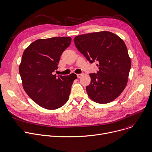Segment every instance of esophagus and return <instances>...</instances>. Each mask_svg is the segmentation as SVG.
I'll use <instances>...</instances> for the list:
<instances>
[{"mask_svg": "<svg viewBox=\"0 0 152 152\" xmlns=\"http://www.w3.org/2000/svg\"><path fill=\"white\" fill-rule=\"evenodd\" d=\"M83 74H78L77 75V77H78V78H80L81 77V76H83Z\"/></svg>", "mask_w": 152, "mask_h": 152, "instance_id": "1", "label": "esophagus"}]
</instances>
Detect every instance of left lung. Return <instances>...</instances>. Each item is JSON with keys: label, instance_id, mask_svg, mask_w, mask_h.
<instances>
[{"label": "left lung", "instance_id": "1", "mask_svg": "<svg viewBox=\"0 0 152 152\" xmlns=\"http://www.w3.org/2000/svg\"><path fill=\"white\" fill-rule=\"evenodd\" d=\"M74 42L90 63L98 62L99 71L90 74L91 82L86 86L89 98L99 104L114 100L125 89L131 66L124 41L113 33L102 31L78 35Z\"/></svg>", "mask_w": 152, "mask_h": 152}]
</instances>
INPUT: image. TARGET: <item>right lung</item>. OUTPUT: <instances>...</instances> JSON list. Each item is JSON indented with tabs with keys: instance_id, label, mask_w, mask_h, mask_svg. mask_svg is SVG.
Listing matches in <instances>:
<instances>
[{
	"instance_id": "obj_1",
	"label": "right lung",
	"mask_w": 152,
	"mask_h": 152,
	"mask_svg": "<svg viewBox=\"0 0 152 152\" xmlns=\"http://www.w3.org/2000/svg\"><path fill=\"white\" fill-rule=\"evenodd\" d=\"M71 42L70 37L40 39L30 44L23 54L19 73L23 88L28 96L42 108L57 109L68 101L77 75L57 76L53 72Z\"/></svg>"
}]
</instances>
